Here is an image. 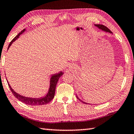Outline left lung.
I'll list each match as a JSON object with an SVG mask.
<instances>
[{
	"label": "left lung",
	"mask_w": 134,
	"mask_h": 134,
	"mask_svg": "<svg viewBox=\"0 0 134 134\" xmlns=\"http://www.w3.org/2000/svg\"><path fill=\"white\" fill-rule=\"evenodd\" d=\"M95 25L96 26V27H98L99 29H100V30H102V31H105V32H110V33H111L112 32L111 31L109 30V29L107 28V27H106V26H104V25H102V24H95ZM77 98L79 99V100H80V101H81L82 102H83V103H85V104H88V103H85V102H82V100H81L80 99L78 98L77 97Z\"/></svg>",
	"instance_id": "1"
}]
</instances>
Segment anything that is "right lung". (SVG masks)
<instances>
[{
  "label": "right lung",
  "instance_id": "1",
  "mask_svg": "<svg viewBox=\"0 0 134 134\" xmlns=\"http://www.w3.org/2000/svg\"><path fill=\"white\" fill-rule=\"evenodd\" d=\"M25 31V29H24L23 31H21L18 35L14 37V38L13 39V40L10 42V43L8 47V49L9 48V47L11 46V44L13 42H14L16 39L19 37V36L22 34L24 31ZM63 74L62 71L60 72L57 74H54L52 75V77L51 78V81H50V88L48 91V93H47L46 96H44L43 98H28V97H25L20 95V94L15 92L14 90L12 88L11 86H10L9 83L8 82V85H9V88L11 90L12 93L14 95V96L18 100H19L24 103H25L28 105H32V106H39V105H44V104L49 103L50 102H51L52 99H53L54 96V93H55V90H56V86L57 85V81H58L59 78L61 77V76Z\"/></svg>",
  "mask_w": 134,
  "mask_h": 134
}]
</instances>
